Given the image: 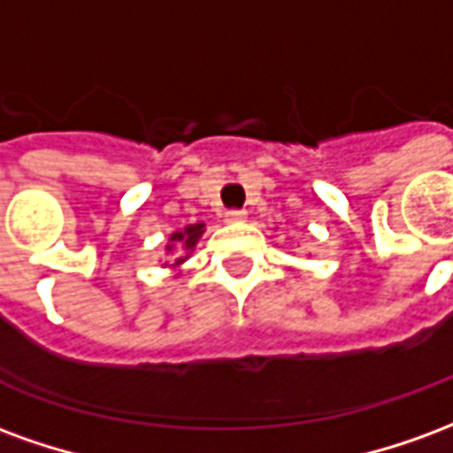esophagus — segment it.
Masks as SVG:
<instances>
[{
  "label": "esophagus",
  "mask_w": 453,
  "mask_h": 453,
  "mask_svg": "<svg viewBox=\"0 0 453 453\" xmlns=\"http://www.w3.org/2000/svg\"><path fill=\"white\" fill-rule=\"evenodd\" d=\"M226 220H227V223H242V220H247V211H240V208H230V211H226Z\"/></svg>",
  "instance_id": "1"
}]
</instances>
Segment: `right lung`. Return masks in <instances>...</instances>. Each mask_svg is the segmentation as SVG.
<instances>
[{
	"mask_svg": "<svg viewBox=\"0 0 453 453\" xmlns=\"http://www.w3.org/2000/svg\"><path fill=\"white\" fill-rule=\"evenodd\" d=\"M201 235H203V223H194V226H187L184 230H177V233H172V237H169V242H172V245H167V250L172 252V250H174V245H177L181 252H191V250L196 247L198 237H201ZM187 257L188 255L177 257V259L172 262V266H179L181 262H187ZM165 266H167V265H165Z\"/></svg>",
	"mask_w": 453,
	"mask_h": 453,
	"instance_id": "obj_1",
	"label": "right lung"
}]
</instances>
